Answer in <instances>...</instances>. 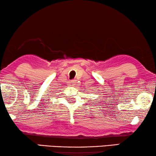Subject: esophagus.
<instances>
[{
	"label": "esophagus",
	"mask_w": 156,
	"mask_h": 156,
	"mask_svg": "<svg viewBox=\"0 0 156 156\" xmlns=\"http://www.w3.org/2000/svg\"><path fill=\"white\" fill-rule=\"evenodd\" d=\"M70 84H71L72 85H74V84H75V80H71V82H70Z\"/></svg>",
	"instance_id": "obj_1"
}]
</instances>
